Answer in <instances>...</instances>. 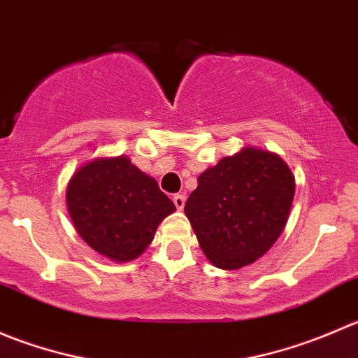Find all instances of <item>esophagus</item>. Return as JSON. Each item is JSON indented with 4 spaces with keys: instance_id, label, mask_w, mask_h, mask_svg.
<instances>
[{
    "instance_id": "esophagus-1",
    "label": "esophagus",
    "mask_w": 358,
    "mask_h": 358,
    "mask_svg": "<svg viewBox=\"0 0 358 358\" xmlns=\"http://www.w3.org/2000/svg\"><path fill=\"white\" fill-rule=\"evenodd\" d=\"M173 202H175L176 209H178V211H182L183 206H185V196H182V194H176V196H173Z\"/></svg>"
}]
</instances>
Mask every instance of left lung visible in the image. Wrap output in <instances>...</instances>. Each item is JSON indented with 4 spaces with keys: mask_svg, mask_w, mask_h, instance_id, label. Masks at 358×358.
Returning a JSON list of instances; mask_svg holds the SVG:
<instances>
[{
    "mask_svg": "<svg viewBox=\"0 0 358 358\" xmlns=\"http://www.w3.org/2000/svg\"><path fill=\"white\" fill-rule=\"evenodd\" d=\"M292 197L294 176L286 162L246 147L202 173L185 215L209 262L237 270L262 258L279 239Z\"/></svg>",
    "mask_w": 358,
    "mask_h": 358,
    "instance_id": "obj_1",
    "label": "left lung"
}]
</instances>
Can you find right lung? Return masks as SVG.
<instances>
[{
	"mask_svg": "<svg viewBox=\"0 0 358 358\" xmlns=\"http://www.w3.org/2000/svg\"><path fill=\"white\" fill-rule=\"evenodd\" d=\"M67 208L85 243L114 262L142 255L159 223L176 209L156 180L122 156L78 169L67 187Z\"/></svg>",
	"mask_w": 358,
	"mask_h": 358,
	"instance_id": "obj_1",
	"label": "right lung"
}]
</instances>
